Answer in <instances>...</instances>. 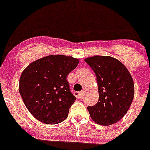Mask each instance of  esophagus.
Segmentation results:
<instances>
[{
  "mask_svg": "<svg viewBox=\"0 0 150 150\" xmlns=\"http://www.w3.org/2000/svg\"><path fill=\"white\" fill-rule=\"evenodd\" d=\"M82 94V91H75L74 92V95L76 96V98H80Z\"/></svg>",
  "mask_w": 150,
  "mask_h": 150,
  "instance_id": "obj_1",
  "label": "esophagus"
}]
</instances>
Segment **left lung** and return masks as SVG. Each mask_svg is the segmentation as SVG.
<instances>
[{
	"label": "left lung",
	"mask_w": 150,
	"mask_h": 150,
	"mask_svg": "<svg viewBox=\"0 0 150 150\" xmlns=\"http://www.w3.org/2000/svg\"><path fill=\"white\" fill-rule=\"evenodd\" d=\"M85 61L94 71L98 85V102L87 107L91 117L103 126L114 124L128 112L134 98L131 74L124 64L111 56H94Z\"/></svg>",
	"instance_id": "8db88e82"
}]
</instances>
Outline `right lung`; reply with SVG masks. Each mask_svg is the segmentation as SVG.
<instances>
[{
    "mask_svg": "<svg viewBox=\"0 0 150 150\" xmlns=\"http://www.w3.org/2000/svg\"><path fill=\"white\" fill-rule=\"evenodd\" d=\"M79 62L72 56L50 55L30 63L24 70L19 92L35 119L46 124H56L67 118L76 100L67 76Z\"/></svg>",
    "mask_w": 150,
    "mask_h": 150,
    "instance_id": "right-lung-1",
    "label": "right lung"
}]
</instances>
